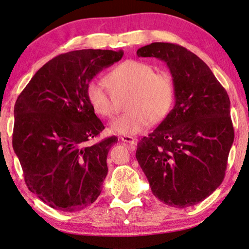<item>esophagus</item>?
Segmentation results:
<instances>
[{"label":"esophagus","instance_id":"1","mask_svg":"<svg viewBox=\"0 0 249 249\" xmlns=\"http://www.w3.org/2000/svg\"><path fill=\"white\" fill-rule=\"evenodd\" d=\"M121 140L124 141V142L129 143V144H131V145H136L137 143H138L137 139L131 137V136H122V137H121Z\"/></svg>","mask_w":249,"mask_h":249}]
</instances>
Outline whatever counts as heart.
<instances>
[{
	"label": "heart",
	"instance_id": "1",
	"mask_svg": "<svg viewBox=\"0 0 249 249\" xmlns=\"http://www.w3.org/2000/svg\"><path fill=\"white\" fill-rule=\"evenodd\" d=\"M108 82L118 95L128 94L122 115L112 121L110 129L119 134H137L152 124H159L171 112L175 102V85L171 74L156 72L143 61L127 60L113 68ZM104 78H94L86 86V97L97 115H115V96Z\"/></svg>",
	"mask_w": 249,
	"mask_h": 249
}]
</instances>
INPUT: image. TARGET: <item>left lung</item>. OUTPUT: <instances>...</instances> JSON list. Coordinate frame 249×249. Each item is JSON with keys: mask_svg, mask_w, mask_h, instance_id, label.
Returning <instances> with one entry per match:
<instances>
[{"mask_svg": "<svg viewBox=\"0 0 249 249\" xmlns=\"http://www.w3.org/2000/svg\"><path fill=\"white\" fill-rule=\"evenodd\" d=\"M137 54L164 61L175 85L171 112L138 143V163L159 200L195 206L224 179L234 141L229 95L210 68L184 47L153 42Z\"/></svg>", "mask_w": 249, "mask_h": 249, "instance_id": "obj_1", "label": "left lung"}]
</instances>
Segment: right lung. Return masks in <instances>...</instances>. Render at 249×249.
Instances as JSON below:
<instances>
[{"label":"right lung","instance_id":"1","mask_svg":"<svg viewBox=\"0 0 249 249\" xmlns=\"http://www.w3.org/2000/svg\"><path fill=\"white\" fill-rule=\"evenodd\" d=\"M122 55L100 49L60 54L38 70L16 100L13 149L28 189L55 210L81 211L102 193L108 152L118 139L85 144L105 129L86 86Z\"/></svg>","mask_w":249,"mask_h":249}]
</instances>
